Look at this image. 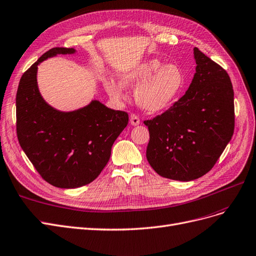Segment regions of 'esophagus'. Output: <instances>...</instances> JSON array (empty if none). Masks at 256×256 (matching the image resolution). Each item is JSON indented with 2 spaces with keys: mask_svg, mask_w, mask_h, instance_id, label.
I'll return each mask as SVG.
<instances>
[{
  "mask_svg": "<svg viewBox=\"0 0 256 256\" xmlns=\"http://www.w3.org/2000/svg\"><path fill=\"white\" fill-rule=\"evenodd\" d=\"M130 124L132 126H138V124H140V119H139V117L137 116L136 114H130Z\"/></svg>",
  "mask_w": 256,
  "mask_h": 256,
  "instance_id": "obj_1",
  "label": "esophagus"
}]
</instances>
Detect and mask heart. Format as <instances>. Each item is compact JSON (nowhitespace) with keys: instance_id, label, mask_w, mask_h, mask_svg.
Here are the masks:
<instances>
[{"instance_id":"1","label":"heart","mask_w":256,"mask_h":256,"mask_svg":"<svg viewBox=\"0 0 256 256\" xmlns=\"http://www.w3.org/2000/svg\"><path fill=\"white\" fill-rule=\"evenodd\" d=\"M121 85L137 86L138 104L149 112L162 110L176 100L184 85L183 72L174 64H164L158 60H148L120 76ZM112 80H104L106 92L114 100L124 98L123 88Z\"/></svg>"}]
</instances>
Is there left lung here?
I'll list each match as a JSON object with an SVG mask.
<instances>
[{
  "instance_id": "obj_1",
  "label": "left lung",
  "mask_w": 256,
  "mask_h": 256,
  "mask_svg": "<svg viewBox=\"0 0 256 256\" xmlns=\"http://www.w3.org/2000/svg\"><path fill=\"white\" fill-rule=\"evenodd\" d=\"M196 73L186 94L144 123L149 128L146 160L156 173L192 180L215 166L234 133V90L228 72L194 48Z\"/></svg>"
}]
</instances>
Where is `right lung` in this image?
I'll list each match as a JSON object with an SVG mask.
<instances>
[{"instance_id":"obj_1","label":"right lung","mask_w":256,"mask_h":256,"mask_svg":"<svg viewBox=\"0 0 256 256\" xmlns=\"http://www.w3.org/2000/svg\"><path fill=\"white\" fill-rule=\"evenodd\" d=\"M73 48H53L23 73L16 96L17 136L24 153L46 182L76 188L94 180L108 162L114 140L128 114L92 101L84 108L62 112L48 105L37 86V66Z\"/></svg>"}]
</instances>
